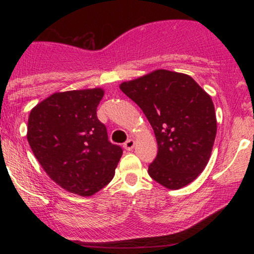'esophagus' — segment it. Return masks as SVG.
Listing matches in <instances>:
<instances>
[{
  "label": "esophagus",
  "mask_w": 254,
  "mask_h": 254,
  "mask_svg": "<svg viewBox=\"0 0 254 254\" xmlns=\"http://www.w3.org/2000/svg\"><path fill=\"white\" fill-rule=\"evenodd\" d=\"M123 147H124L127 150H131L133 147H135V141H133V139H131V138L127 139V141L124 143Z\"/></svg>",
  "instance_id": "1"
}]
</instances>
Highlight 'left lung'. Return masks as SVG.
<instances>
[{"instance_id": "8db88e82", "label": "left lung", "mask_w": 254, "mask_h": 254, "mask_svg": "<svg viewBox=\"0 0 254 254\" xmlns=\"http://www.w3.org/2000/svg\"><path fill=\"white\" fill-rule=\"evenodd\" d=\"M119 88L141 107L155 133L157 155L149 176L170 190L193 182L208 164L216 137L210 95L189 75L165 69Z\"/></svg>"}]
</instances>
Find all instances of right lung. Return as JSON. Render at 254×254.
I'll return each instance as SVG.
<instances>
[{
	"instance_id": "right-lung-1",
	"label": "right lung",
	"mask_w": 254,
	"mask_h": 254,
	"mask_svg": "<svg viewBox=\"0 0 254 254\" xmlns=\"http://www.w3.org/2000/svg\"><path fill=\"white\" fill-rule=\"evenodd\" d=\"M104 89L54 93L31 110L27 139L49 177L64 190L92 196L109 184L123 149L97 117Z\"/></svg>"
}]
</instances>
